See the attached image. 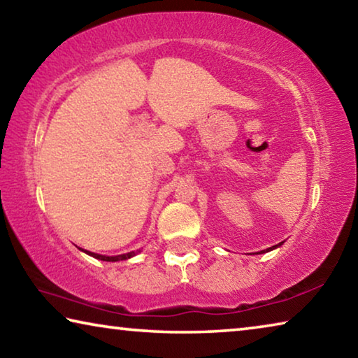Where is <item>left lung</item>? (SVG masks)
Instances as JSON below:
<instances>
[{"mask_svg": "<svg viewBox=\"0 0 358 358\" xmlns=\"http://www.w3.org/2000/svg\"><path fill=\"white\" fill-rule=\"evenodd\" d=\"M278 246H281V243H280V245H275V246H271V248H268V250H265V251H271V250H275V248H278ZM265 251H260V252H265Z\"/></svg>", "mask_w": 358, "mask_h": 358, "instance_id": "8db88e82", "label": "left lung"}]
</instances>
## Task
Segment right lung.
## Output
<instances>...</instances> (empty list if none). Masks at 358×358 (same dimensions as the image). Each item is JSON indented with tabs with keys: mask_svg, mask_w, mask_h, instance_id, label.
Wrapping results in <instances>:
<instances>
[{
	"mask_svg": "<svg viewBox=\"0 0 358 358\" xmlns=\"http://www.w3.org/2000/svg\"><path fill=\"white\" fill-rule=\"evenodd\" d=\"M82 251L90 254V256H93L96 259H99V260H106V262H117V260H126V259H129L132 256H136V252H138V251H136V252L132 251V252H128V254H120V256H101V254H94V252H90V251H85V250H82Z\"/></svg>",
	"mask_w": 358,
	"mask_h": 358,
	"instance_id": "1",
	"label": "right lung"
}]
</instances>
